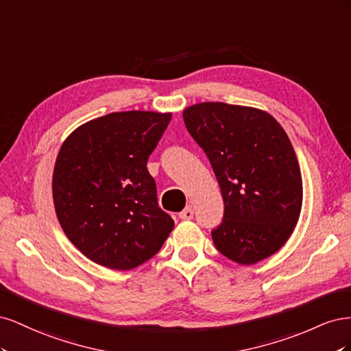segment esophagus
I'll list each match as a JSON object with an SVG mask.
<instances>
[{
  "label": "esophagus",
  "mask_w": 351,
  "mask_h": 351,
  "mask_svg": "<svg viewBox=\"0 0 351 351\" xmlns=\"http://www.w3.org/2000/svg\"><path fill=\"white\" fill-rule=\"evenodd\" d=\"M193 215H195V212H193L192 206H187L186 209H183V210L178 214V217L182 218V219H192Z\"/></svg>",
  "instance_id": "esophagus-1"
}]
</instances>
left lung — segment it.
<instances>
[{
    "mask_svg": "<svg viewBox=\"0 0 351 351\" xmlns=\"http://www.w3.org/2000/svg\"><path fill=\"white\" fill-rule=\"evenodd\" d=\"M184 124L214 168L224 219L212 231L215 247L240 265L277 253L299 221L303 183L289 136L267 111L200 102Z\"/></svg>",
    "mask_w": 351,
    "mask_h": 351,
    "instance_id": "left-lung-1",
    "label": "left lung"
}]
</instances>
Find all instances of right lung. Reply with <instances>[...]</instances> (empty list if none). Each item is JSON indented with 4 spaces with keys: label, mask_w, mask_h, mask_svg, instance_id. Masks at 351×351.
Returning a JSON list of instances; mask_svg holds the SVG:
<instances>
[{
    "label": "right lung",
    "mask_w": 351,
    "mask_h": 351,
    "mask_svg": "<svg viewBox=\"0 0 351 351\" xmlns=\"http://www.w3.org/2000/svg\"><path fill=\"white\" fill-rule=\"evenodd\" d=\"M171 112H111L79 125L52 174L57 218L69 240L101 267L129 271L162 247L174 221L158 206L147 158Z\"/></svg>",
    "instance_id": "1"
}]
</instances>
